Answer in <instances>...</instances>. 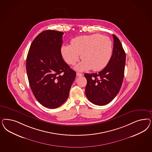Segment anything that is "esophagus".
Segmentation results:
<instances>
[{
    "mask_svg": "<svg viewBox=\"0 0 152 152\" xmlns=\"http://www.w3.org/2000/svg\"><path fill=\"white\" fill-rule=\"evenodd\" d=\"M77 76H78V77L83 76V74L80 73H77Z\"/></svg>",
    "mask_w": 152,
    "mask_h": 152,
    "instance_id": "esophagus-1",
    "label": "esophagus"
}]
</instances>
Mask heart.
<instances>
[{
  "label": "heart",
  "instance_id": "obj_1",
  "mask_svg": "<svg viewBox=\"0 0 152 152\" xmlns=\"http://www.w3.org/2000/svg\"><path fill=\"white\" fill-rule=\"evenodd\" d=\"M61 53L65 62L69 65L75 64L81 55L83 60L75 66L77 70L92 69L97 72L104 68L110 61L113 45L108 37L101 34L81 36L72 39L70 45H63Z\"/></svg>",
  "mask_w": 152,
  "mask_h": 152
}]
</instances>
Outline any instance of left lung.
I'll use <instances>...</instances> for the list:
<instances>
[{
	"mask_svg": "<svg viewBox=\"0 0 152 152\" xmlns=\"http://www.w3.org/2000/svg\"><path fill=\"white\" fill-rule=\"evenodd\" d=\"M113 55L107 66L98 73H86L87 83L86 94L88 100L96 105L103 106L111 102L123 83L126 55L118 37L113 34Z\"/></svg>",
	"mask_w": 152,
	"mask_h": 152,
	"instance_id": "8db88e82",
	"label": "left lung"
}]
</instances>
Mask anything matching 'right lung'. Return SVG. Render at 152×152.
Listing matches in <instances>:
<instances>
[{
  "label": "right lung",
  "instance_id": "obj_1",
  "mask_svg": "<svg viewBox=\"0 0 152 152\" xmlns=\"http://www.w3.org/2000/svg\"><path fill=\"white\" fill-rule=\"evenodd\" d=\"M63 32L46 30L37 36L29 48L26 70L29 86L41 104L58 107L68 98L76 73L63 59Z\"/></svg>",
  "mask_w": 152,
  "mask_h": 152
}]
</instances>
